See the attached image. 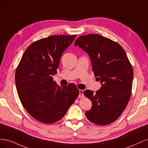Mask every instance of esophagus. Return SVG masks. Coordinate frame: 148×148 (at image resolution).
Wrapping results in <instances>:
<instances>
[{"instance_id": "esophagus-1", "label": "esophagus", "mask_w": 148, "mask_h": 148, "mask_svg": "<svg viewBox=\"0 0 148 148\" xmlns=\"http://www.w3.org/2000/svg\"><path fill=\"white\" fill-rule=\"evenodd\" d=\"M84 97V91L82 90H79V98H83Z\"/></svg>"}]
</instances>
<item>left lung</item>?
I'll return each mask as SVG.
<instances>
[{"mask_svg":"<svg viewBox=\"0 0 148 148\" xmlns=\"http://www.w3.org/2000/svg\"><path fill=\"white\" fill-rule=\"evenodd\" d=\"M88 54L95 77L101 84L96 93L86 90L92 108L85 112L95 124L106 125L120 117L132 94L133 71L125 51L118 43L98 34L81 36L75 40Z\"/></svg>","mask_w":148,"mask_h":148,"instance_id":"left-lung-1","label":"left lung"}]
</instances>
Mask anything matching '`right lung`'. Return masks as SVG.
I'll return each instance as SVG.
<instances>
[{"label": "right lung", "mask_w": 148, "mask_h": 148, "mask_svg": "<svg viewBox=\"0 0 148 148\" xmlns=\"http://www.w3.org/2000/svg\"><path fill=\"white\" fill-rule=\"evenodd\" d=\"M76 35L51 36L33 42L23 53L15 72L18 97L26 111L40 122L60 121L79 96L76 85L59 86L53 80L61 56Z\"/></svg>", "instance_id": "right-lung-1"}]
</instances>
